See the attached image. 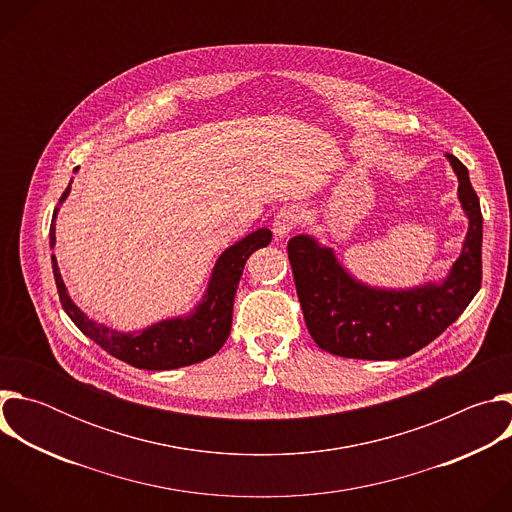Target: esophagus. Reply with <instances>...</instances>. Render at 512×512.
Returning a JSON list of instances; mask_svg holds the SVG:
<instances>
[{
    "label": "esophagus",
    "mask_w": 512,
    "mask_h": 512,
    "mask_svg": "<svg viewBox=\"0 0 512 512\" xmlns=\"http://www.w3.org/2000/svg\"><path fill=\"white\" fill-rule=\"evenodd\" d=\"M300 210L298 206H285L273 218V235L275 239H285L291 231L300 225Z\"/></svg>",
    "instance_id": "esophagus-1"
}]
</instances>
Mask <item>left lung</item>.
<instances>
[{
  "label": "left lung",
  "instance_id": "obj_1",
  "mask_svg": "<svg viewBox=\"0 0 512 512\" xmlns=\"http://www.w3.org/2000/svg\"><path fill=\"white\" fill-rule=\"evenodd\" d=\"M458 176V200L468 218L462 253L442 281L393 289L350 275L334 249L310 235L289 239L287 255L314 342L336 356L397 360L440 336L478 294L482 283V212L468 168L446 154Z\"/></svg>",
  "mask_w": 512,
  "mask_h": 512
}]
</instances>
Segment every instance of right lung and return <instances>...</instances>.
Listing matches in <instances>:
<instances>
[{
  "label": "right lung",
  "instance_id": "add662e5",
  "mask_svg": "<svg viewBox=\"0 0 512 512\" xmlns=\"http://www.w3.org/2000/svg\"><path fill=\"white\" fill-rule=\"evenodd\" d=\"M77 170L79 168H75V172ZM70 184L62 192L60 202L52 214L50 249H54L56 245V214L60 210V204L70 194ZM269 243L271 231L257 229L235 245L227 247L221 257L216 259L204 296L190 314L160 320L137 332H119L89 318L68 296V289L62 281L54 255L52 273L64 312L87 338H91L111 356L131 364L135 369L172 371L202 362L223 348L231 334L233 304L245 263L253 255V251L267 247Z\"/></svg>",
  "mask_w": 512,
  "mask_h": 512
}]
</instances>
